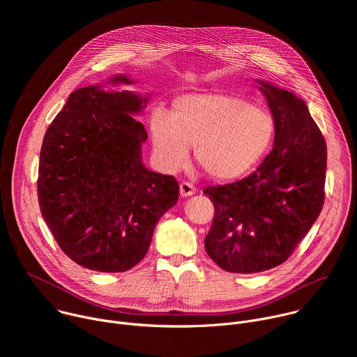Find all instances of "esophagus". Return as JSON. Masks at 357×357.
<instances>
[{
    "label": "esophagus",
    "instance_id": "obj_1",
    "mask_svg": "<svg viewBox=\"0 0 357 357\" xmlns=\"http://www.w3.org/2000/svg\"><path fill=\"white\" fill-rule=\"evenodd\" d=\"M179 190H181V195L183 197H186V196H192L196 192V188L192 183H189V182H182L179 185Z\"/></svg>",
    "mask_w": 357,
    "mask_h": 357
}]
</instances>
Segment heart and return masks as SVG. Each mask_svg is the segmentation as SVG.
<instances>
[{
    "mask_svg": "<svg viewBox=\"0 0 357 357\" xmlns=\"http://www.w3.org/2000/svg\"><path fill=\"white\" fill-rule=\"evenodd\" d=\"M152 144L169 171L183 167L195 145L199 167L216 181H233L251 171L274 138L273 116L250 101L220 93H188L176 97L172 113H151Z\"/></svg>",
    "mask_w": 357,
    "mask_h": 357,
    "instance_id": "obj_1",
    "label": "heart"
}]
</instances>
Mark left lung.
Instances as JSON below:
<instances>
[{
    "label": "left lung",
    "mask_w": 357,
    "mask_h": 357,
    "mask_svg": "<svg viewBox=\"0 0 357 357\" xmlns=\"http://www.w3.org/2000/svg\"><path fill=\"white\" fill-rule=\"evenodd\" d=\"M259 83L275 126L271 152L247 178L203 190L215 206L206 252L220 268L238 274L287 261L325 202L328 154L319 127L303 100Z\"/></svg>",
    "instance_id": "left-lung-1"
}]
</instances>
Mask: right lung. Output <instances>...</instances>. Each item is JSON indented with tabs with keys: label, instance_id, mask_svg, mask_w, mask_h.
I'll return each mask as SVG.
<instances>
[{
	"label": "right lung",
	"instance_id": "1",
	"mask_svg": "<svg viewBox=\"0 0 357 357\" xmlns=\"http://www.w3.org/2000/svg\"><path fill=\"white\" fill-rule=\"evenodd\" d=\"M113 86L131 84L124 75ZM146 97L82 87L45 132L38 175L42 218L66 256L100 273H123L149 248L161 216L176 205L179 185L146 169L148 134L131 114Z\"/></svg>",
	"mask_w": 357,
	"mask_h": 357
}]
</instances>
